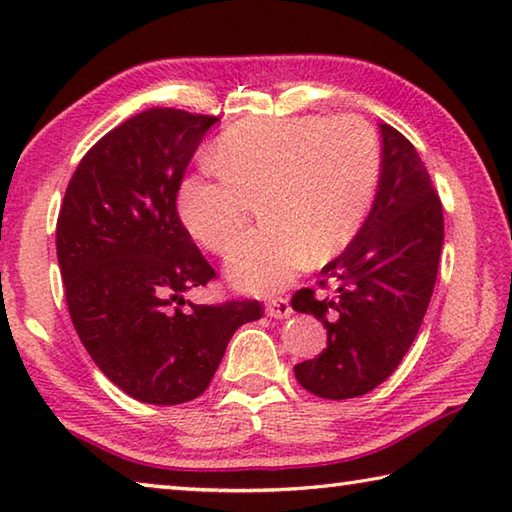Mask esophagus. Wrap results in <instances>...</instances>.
Listing matches in <instances>:
<instances>
[{
	"label": "esophagus",
	"mask_w": 512,
	"mask_h": 512,
	"mask_svg": "<svg viewBox=\"0 0 512 512\" xmlns=\"http://www.w3.org/2000/svg\"><path fill=\"white\" fill-rule=\"evenodd\" d=\"M291 311L293 309H291L287 298H273L266 302V314L271 318H287V316H291Z\"/></svg>",
	"instance_id": "34e87169"
}]
</instances>
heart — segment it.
I'll return each mask as SVG.
<instances>
[{
    "mask_svg": "<svg viewBox=\"0 0 512 512\" xmlns=\"http://www.w3.org/2000/svg\"><path fill=\"white\" fill-rule=\"evenodd\" d=\"M212 164L178 189V214L207 250H228L259 198L262 228L241 237L228 275L257 293L287 284L307 262L345 248L366 221L381 155L366 121L343 117L248 119L216 140Z\"/></svg>",
    "mask_w": 512,
    "mask_h": 512,
    "instance_id": "obj_1",
    "label": "heart"
}]
</instances>
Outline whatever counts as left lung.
I'll return each mask as SVG.
<instances>
[{
  "label": "left lung",
  "mask_w": 512,
  "mask_h": 512,
  "mask_svg": "<svg viewBox=\"0 0 512 512\" xmlns=\"http://www.w3.org/2000/svg\"><path fill=\"white\" fill-rule=\"evenodd\" d=\"M381 173L366 223L343 253L323 266L320 289L293 293L291 307L327 327V348L298 363L302 388L325 400H348L393 375L427 314L436 284L445 223L443 205L415 146L379 124Z\"/></svg>",
  "instance_id": "left-lung-1"
}]
</instances>
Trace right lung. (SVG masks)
Instances as JSON below:
<instances>
[{
  "label": "right lung",
  "instance_id": "obj_1",
  "mask_svg": "<svg viewBox=\"0 0 512 512\" xmlns=\"http://www.w3.org/2000/svg\"><path fill=\"white\" fill-rule=\"evenodd\" d=\"M219 117L149 108L83 155L56 223V253L76 334L112 384L146 404H183L210 386L257 300L194 305L214 280L176 196Z\"/></svg>",
  "mask_w": 512,
  "mask_h": 512
}]
</instances>
